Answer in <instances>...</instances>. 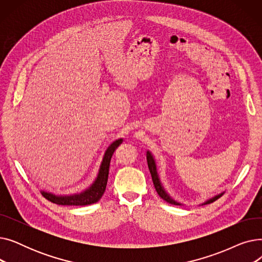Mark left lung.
<instances>
[{"label": "left lung", "mask_w": 262, "mask_h": 262, "mask_svg": "<svg viewBox=\"0 0 262 262\" xmlns=\"http://www.w3.org/2000/svg\"><path fill=\"white\" fill-rule=\"evenodd\" d=\"M146 159H147V166H148V170H149V172H150V175H152L153 184H154V186H155V189H156V191H157L158 195H159V196H160L162 200H164V201L168 202V203H170V204H172V205H181L180 203H177V202H175L174 200H172V199L169 196V194L167 193V192L164 191V189L162 188V186H161V184H160V181H159L158 174H157V170H156V163H155V160H154V158H153L152 154H150L149 152H147V153H146ZM222 195H223V193L219 194V195H215L214 198H212V199L208 200L207 202L204 203V204H210V203H212V202L216 201L219 198H221Z\"/></svg>", "instance_id": "1"}]
</instances>
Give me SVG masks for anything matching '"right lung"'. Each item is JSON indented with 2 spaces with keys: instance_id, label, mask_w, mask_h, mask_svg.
I'll return each mask as SVG.
<instances>
[{
  "instance_id": "right-lung-1",
  "label": "right lung",
  "mask_w": 262,
  "mask_h": 262,
  "mask_svg": "<svg viewBox=\"0 0 262 262\" xmlns=\"http://www.w3.org/2000/svg\"><path fill=\"white\" fill-rule=\"evenodd\" d=\"M122 141H123L122 139L116 140L112 145L107 148L106 153L104 155V158H103V161L101 163L98 177H96L95 182L92 184V186L89 189H87L84 192H81V193H79V194L69 195V196H57V195L52 194V193H48V192H45V191H42V195L48 201L57 204V205L86 206V205H91V204L99 202L101 200V198L103 196L105 189H106L110 160H112L113 154L115 153L117 147L122 143Z\"/></svg>"
}]
</instances>
